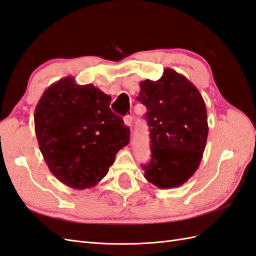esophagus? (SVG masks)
Instances as JSON below:
<instances>
[{"label":"esophagus","instance_id":"esophagus-1","mask_svg":"<svg viewBox=\"0 0 256 256\" xmlns=\"http://www.w3.org/2000/svg\"><path fill=\"white\" fill-rule=\"evenodd\" d=\"M132 121H133V119H132V116H130V114L124 116V124H126V126L130 128V126H132Z\"/></svg>","mask_w":256,"mask_h":256}]
</instances>
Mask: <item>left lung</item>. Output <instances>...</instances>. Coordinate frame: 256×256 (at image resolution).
<instances>
[{
	"instance_id": "obj_1",
	"label": "left lung",
	"mask_w": 256,
	"mask_h": 256,
	"mask_svg": "<svg viewBox=\"0 0 256 256\" xmlns=\"http://www.w3.org/2000/svg\"><path fill=\"white\" fill-rule=\"evenodd\" d=\"M140 86L137 100L147 108L152 149L144 176L162 189L182 186L199 168L206 149V102L198 88L171 68L158 81H142Z\"/></svg>"
}]
</instances>
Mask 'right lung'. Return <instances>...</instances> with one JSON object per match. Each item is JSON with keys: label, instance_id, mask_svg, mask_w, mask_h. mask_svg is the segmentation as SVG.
I'll use <instances>...</instances> for the list:
<instances>
[{"label": "right lung", "instance_id": "obj_1", "mask_svg": "<svg viewBox=\"0 0 256 256\" xmlns=\"http://www.w3.org/2000/svg\"><path fill=\"white\" fill-rule=\"evenodd\" d=\"M111 97L66 76L43 93L34 110L36 135L50 171L74 189L94 187L130 142V130L110 110Z\"/></svg>", "mask_w": 256, "mask_h": 256}]
</instances>
